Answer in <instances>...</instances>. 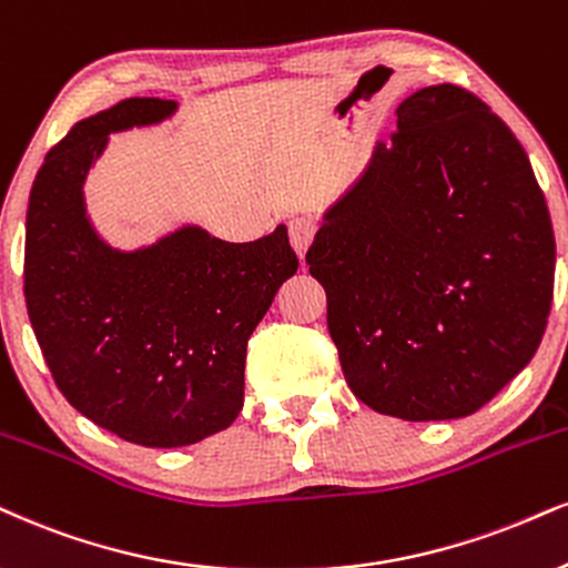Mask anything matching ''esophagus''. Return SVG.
Segmentation results:
<instances>
[{
    "instance_id": "34e87169",
    "label": "esophagus",
    "mask_w": 568,
    "mask_h": 568,
    "mask_svg": "<svg viewBox=\"0 0 568 568\" xmlns=\"http://www.w3.org/2000/svg\"><path fill=\"white\" fill-rule=\"evenodd\" d=\"M313 236H316V226H313L311 221H305V219L290 221V242H292V247H295L300 261H303L307 247H311Z\"/></svg>"
}]
</instances>
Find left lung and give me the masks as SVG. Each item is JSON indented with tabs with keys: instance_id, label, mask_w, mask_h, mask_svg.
<instances>
[{
	"instance_id": "1",
	"label": "left lung",
	"mask_w": 568,
	"mask_h": 568,
	"mask_svg": "<svg viewBox=\"0 0 568 568\" xmlns=\"http://www.w3.org/2000/svg\"><path fill=\"white\" fill-rule=\"evenodd\" d=\"M392 144L307 250L353 395L403 422L477 413L540 347L556 240L519 139L471 91L397 104Z\"/></svg>"
}]
</instances>
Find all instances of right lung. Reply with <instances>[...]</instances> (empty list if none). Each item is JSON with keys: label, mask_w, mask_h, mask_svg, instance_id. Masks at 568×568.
<instances>
[{"label": "right lung", "mask_w": 568, "mask_h": 568, "mask_svg": "<svg viewBox=\"0 0 568 568\" xmlns=\"http://www.w3.org/2000/svg\"><path fill=\"white\" fill-rule=\"evenodd\" d=\"M176 110L131 97L75 123L39 168L26 213V307L54 384L89 422L144 447L194 445L240 416L247 339L297 271L284 223L242 244L194 223L136 250L102 240L83 197L89 171L110 134Z\"/></svg>", "instance_id": "1"}]
</instances>
